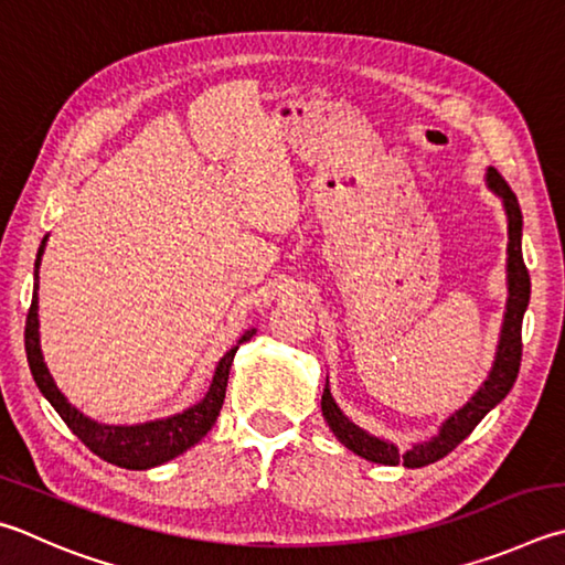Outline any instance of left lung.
<instances>
[{"instance_id":"8db88e82","label":"left lung","mask_w":565,"mask_h":565,"mask_svg":"<svg viewBox=\"0 0 565 565\" xmlns=\"http://www.w3.org/2000/svg\"><path fill=\"white\" fill-rule=\"evenodd\" d=\"M484 182L487 188L501 200V207L507 212V232H509L507 306H504V318H501L494 363H491L487 381L479 385L477 393L471 395L465 405L455 409V413L439 425L435 437L425 439V443H415L407 452H399L390 439L365 433L363 427H358L345 417L343 409L335 405L331 387H328V377H326V387L321 395L323 419L328 423V427H331V433L338 437V443L351 449V452H355L358 457L375 461V465H387V467L403 465L407 469H417L447 457L461 443V439L469 437L471 429L484 419L489 409H494L501 399L509 395V390L516 383L519 365H521V321H524V313L529 309V299H531V279L524 264V254H521V227H524V217H521L516 194L511 192L504 178H501L494 168H487Z\"/></svg>"}]
</instances>
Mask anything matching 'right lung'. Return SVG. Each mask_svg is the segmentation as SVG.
<instances>
[{
  "label": "right lung",
  "mask_w": 565,
  "mask_h": 565,
  "mask_svg": "<svg viewBox=\"0 0 565 565\" xmlns=\"http://www.w3.org/2000/svg\"><path fill=\"white\" fill-rule=\"evenodd\" d=\"M46 242H49V234L41 239V247L34 262V296H32V309H29L26 328H24L26 361H29V367H32L34 383L41 390V395L49 399L51 407L61 415V419L68 425L71 433H74L81 443L90 449V452L110 461V465L116 467L152 469V467L166 465V461L175 459L182 452H188V449L198 445L200 439L210 433L212 425L217 423V415L224 403V393H227L234 353H237V348L244 341H249V338L256 333L254 328L244 331L237 345L230 348V351L220 358L217 367H214L210 390L204 393L200 403L190 405L188 409H182V413L148 419V423H138V425L98 423V419L84 415L76 405L68 403V397L61 393L56 381L51 377L44 353H41L39 266H41V256H44V249H46Z\"/></svg>",
  "instance_id": "right-lung-1"
}]
</instances>
